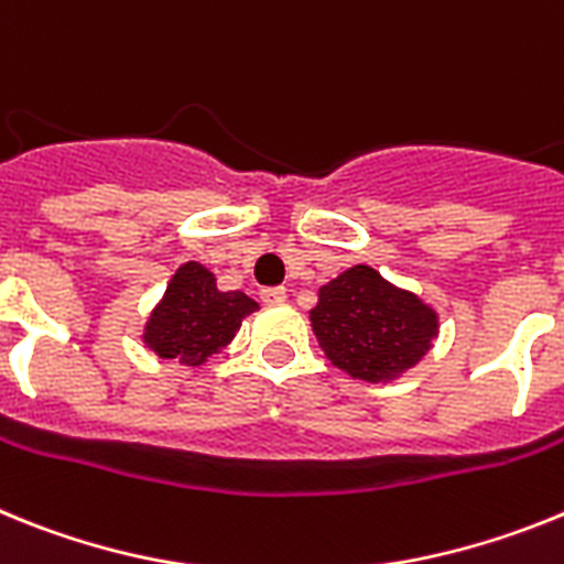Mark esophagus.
Listing matches in <instances>:
<instances>
[{"mask_svg": "<svg viewBox=\"0 0 564 564\" xmlns=\"http://www.w3.org/2000/svg\"><path fill=\"white\" fill-rule=\"evenodd\" d=\"M261 301L269 303V306H278V303L286 301V289H283V286L263 289V292H261Z\"/></svg>", "mask_w": 564, "mask_h": 564, "instance_id": "obj_1", "label": "esophagus"}]
</instances>
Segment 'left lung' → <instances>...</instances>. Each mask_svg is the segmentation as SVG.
Instances as JSON below:
<instances>
[{"instance_id": "obj_1", "label": "left lung", "mask_w": 564, "mask_h": 564, "mask_svg": "<svg viewBox=\"0 0 564 564\" xmlns=\"http://www.w3.org/2000/svg\"><path fill=\"white\" fill-rule=\"evenodd\" d=\"M312 332L332 366L366 383H389L420 364L440 335L434 306L357 263L317 289Z\"/></svg>"}]
</instances>
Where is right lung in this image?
Segmentation results:
<instances>
[{"instance_id": "right-lung-1", "label": "right lung", "mask_w": 564, "mask_h": 564, "mask_svg": "<svg viewBox=\"0 0 564 564\" xmlns=\"http://www.w3.org/2000/svg\"><path fill=\"white\" fill-rule=\"evenodd\" d=\"M258 312L243 292H221L204 263L187 261L175 269L166 292L144 323V346L161 360L181 366H204L232 343L241 321Z\"/></svg>"}]
</instances>
